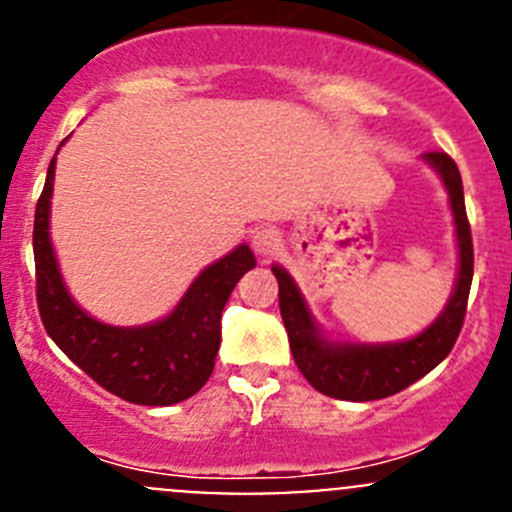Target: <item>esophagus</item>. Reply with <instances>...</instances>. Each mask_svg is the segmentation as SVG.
<instances>
[{
  "mask_svg": "<svg viewBox=\"0 0 512 512\" xmlns=\"http://www.w3.org/2000/svg\"><path fill=\"white\" fill-rule=\"evenodd\" d=\"M280 242V232H277L275 227H260V230H255V235H252V247H255V252L262 260H270V257L280 250Z\"/></svg>",
  "mask_w": 512,
  "mask_h": 512,
  "instance_id": "obj_1",
  "label": "esophagus"
}]
</instances>
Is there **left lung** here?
<instances>
[{"label": "left lung", "instance_id": "obj_1", "mask_svg": "<svg viewBox=\"0 0 512 512\" xmlns=\"http://www.w3.org/2000/svg\"><path fill=\"white\" fill-rule=\"evenodd\" d=\"M438 170L448 190L458 237V280L446 309L436 322L406 342L394 344H339L327 342L309 314L302 292L287 270L272 265L280 285V312L285 322L294 364L304 379L324 396L342 401H374L394 396L414 381L436 369L456 344L466 319L468 292L473 282V240L463 200V180L458 165L448 153H423Z\"/></svg>", "mask_w": 512, "mask_h": 512}]
</instances>
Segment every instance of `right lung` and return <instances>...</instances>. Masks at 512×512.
Here are the masks:
<instances>
[{
	"instance_id": "obj_1",
	"label": "right lung",
	"mask_w": 512,
	"mask_h": 512,
	"mask_svg": "<svg viewBox=\"0 0 512 512\" xmlns=\"http://www.w3.org/2000/svg\"><path fill=\"white\" fill-rule=\"evenodd\" d=\"M51 158L34 213L36 302L46 334L79 369L118 399L141 406H170L205 386L220 349V317L240 277L255 267L247 245L205 267L178 307L146 327H111L86 314L66 292L49 240L54 190Z\"/></svg>"
}]
</instances>
